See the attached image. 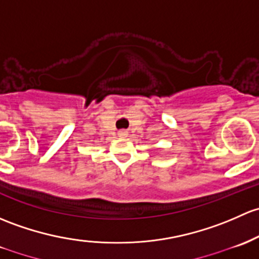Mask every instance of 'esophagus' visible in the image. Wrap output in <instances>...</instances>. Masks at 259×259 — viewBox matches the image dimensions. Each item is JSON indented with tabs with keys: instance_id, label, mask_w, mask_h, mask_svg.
<instances>
[{
	"instance_id": "esophagus-1",
	"label": "esophagus",
	"mask_w": 259,
	"mask_h": 259,
	"mask_svg": "<svg viewBox=\"0 0 259 259\" xmlns=\"http://www.w3.org/2000/svg\"><path fill=\"white\" fill-rule=\"evenodd\" d=\"M119 135H120V137H126L127 132L126 130H120V132H119Z\"/></svg>"
}]
</instances>
